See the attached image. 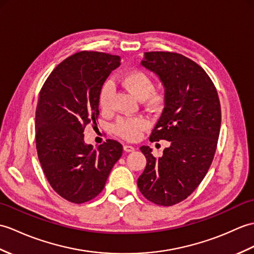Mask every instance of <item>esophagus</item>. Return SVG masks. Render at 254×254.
Masks as SVG:
<instances>
[{
	"mask_svg": "<svg viewBox=\"0 0 254 254\" xmlns=\"http://www.w3.org/2000/svg\"><path fill=\"white\" fill-rule=\"evenodd\" d=\"M123 149H125V151H127V152H131V151L135 150V147L132 145H125L123 146Z\"/></svg>",
	"mask_w": 254,
	"mask_h": 254,
	"instance_id": "obj_1",
	"label": "esophagus"
}]
</instances>
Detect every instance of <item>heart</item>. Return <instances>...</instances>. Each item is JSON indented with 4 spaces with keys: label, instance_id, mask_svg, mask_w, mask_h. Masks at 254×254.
Returning <instances> with one entry per match:
<instances>
[{
    "label": "heart",
    "instance_id": "1",
    "mask_svg": "<svg viewBox=\"0 0 254 254\" xmlns=\"http://www.w3.org/2000/svg\"><path fill=\"white\" fill-rule=\"evenodd\" d=\"M122 84L137 98L144 99L146 105L151 109L162 107L166 100V93L163 90H155L154 81L151 76L141 70H133L122 76ZM114 94L113 82H106L100 88L98 103L103 111L110 108L111 97ZM149 122L143 117L120 118L115 126V131L120 137L127 140H135L139 137L140 133L148 127Z\"/></svg>",
    "mask_w": 254,
    "mask_h": 254
}]
</instances>
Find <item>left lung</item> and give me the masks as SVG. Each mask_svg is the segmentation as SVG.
Returning <instances> with one entry per match:
<instances>
[{"label":"left lung","mask_w":254,"mask_h":254,"mask_svg":"<svg viewBox=\"0 0 254 254\" xmlns=\"http://www.w3.org/2000/svg\"><path fill=\"white\" fill-rule=\"evenodd\" d=\"M141 64L161 80L166 93L160 119L149 139L171 146L156 158L141 146L146 168L137 180L143 196L170 207L185 200L213 161L221 128V105L213 82L198 64L173 52H147Z\"/></svg>","instance_id":"1"}]
</instances>
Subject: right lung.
<instances>
[{
    "label": "right lung",
    "instance_id": "1",
    "mask_svg": "<svg viewBox=\"0 0 254 254\" xmlns=\"http://www.w3.org/2000/svg\"><path fill=\"white\" fill-rule=\"evenodd\" d=\"M120 57L83 51L63 61L41 88L35 111V145L43 172L61 197L84 203L104 190L123 147L107 139L97 149L84 143V128L99 115L104 82Z\"/></svg>",
    "mask_w": 254,
    "mask_h": 254
}]
</instances>
